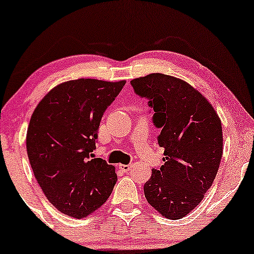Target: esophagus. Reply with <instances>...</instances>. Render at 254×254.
I'll list each match as a JSON object with an SVG mask.
<instances>
[{
  "label": "esophagus",
  "instance_id": "1",
  "mask_svg": "<svg viewBox=\"0 0 254 254\" xmlns=\"http://www.w3.org/2000/svg\"><path fill=\"white\" fill-rule=\"evenodd\" d=\"M119 168L123 172H129L132 168V165H119Z\"/></svg>",
  "mask_w": 254,
  "mask_h": 254
}]
</instances>
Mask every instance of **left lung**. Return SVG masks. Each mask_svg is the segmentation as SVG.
Instances as JSON below:
<instances>
[{
    "label": "left lung",
    "mask_w": 254,
    "mask_h": 254,
    "mask_svg": "<svg viewBox=\"0 0 254 254\" xmlns=\"http://www.w3.org/2000/svg\"><path fill=\"white\" fill-rule=\"evenodd\" d=\"M131 84L150 99L165 154V165L153 168L144 184V196L161 216L179 220L202 202L216 177L223 153L221 119L210 101L182 78L154 72Z\"/></svg>",
    "instance_id": "left-lung-1"
}]
</instances>
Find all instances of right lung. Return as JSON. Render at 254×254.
<instances>
[{"label":"right lung","mask_w":254,"mask_h":254,"mask_svg":"<svg viewBox=\"0 0 254 254\" xmlns=\"http://www.w3.org/2000/svg\"><path fill=\"white\" fill-rule=\"evenodd\" d=\"M127 81L77 78L54 87L32 113L26 135L34 177L52 205L83 218L110 197L115 166L92 159L101 117Z\"/></svg>","instance_id":"add662e5"}]
</instances>
